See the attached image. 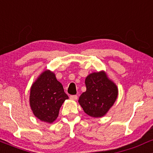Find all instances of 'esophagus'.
<instances>
[{
  "mask_svg": "<svg viewBox=\"0 0 153 153\" xmlns=\"http://www.w3.org/2000/svg\"><path fill=\"white\" fill-rule=\"evenodd\" d=\"M77 98H78L77 95H71V96H70V99L73 100H76Z\"/></svg>",
  "mask_w": 153,
  "mask_h": 153,
  "instance_id": "obj_1",
  "label": "esophagus"
}]
</instances>
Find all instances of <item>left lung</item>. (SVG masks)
<instances>
[{
  "instance_id": "obj_1",
  "label": "left lung",
  "mask_w": 153,
  "mask_h": 153,
  "mask_svg": "<svg viewBox=\"0 0 153 153\" xmlns=\"http://www.w3.org/2000/svg\"><path fill=\"white\" fill-rule=\"evenodd\" d=\"M87 90L79 102L87 115L93 118L105 116L118 97V87L103 71L90 74L85 79Z\"/></svg>"
}]
</instances>
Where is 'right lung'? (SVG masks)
<instances>
[{
    "instance_id": "1",
    "label": "right lung",
    "mask_w": 153,
    "mask_h": 153,
    "mask_svg": "<svg viewBox=\"0 0 153 153\" xmlns=\"http://www.w3.org/2000/svg\"><path fill=\"white\" fill-rule=\"evenodd\" d=\"M68 98L63 85L50 70L42 72L31 87V109L36 117L44 122H53L58 116L60 108Z\"/></svg>"
}]
</instances>
